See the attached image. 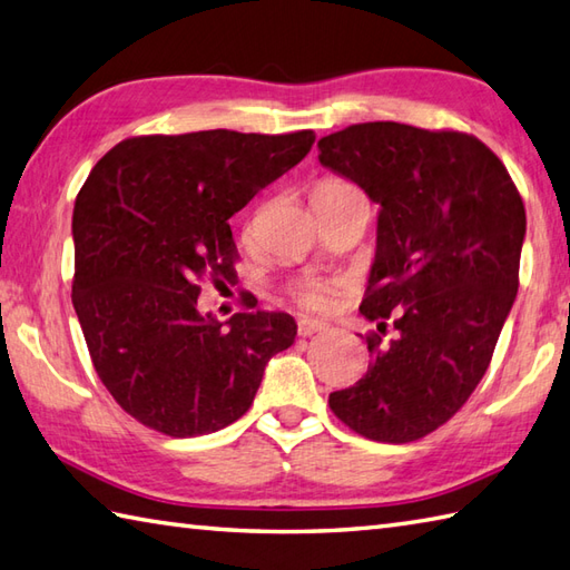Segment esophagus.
<instances>
[{"label": "esophagus", "instance_id": "obj_1", "mask_svg": "<svg viewBox=\"0 0 570 570\" xmlns=\"http://www.w3.org/2000/svg\"><path fill=\"white\" fill-rule=\"evenodd\" d=\"M323 331H328V323H323V321H316V318H298V335L301 337H311V335H316V333H323Z\"/></svg>", "mask_w": 570, "mask_h": 570}]
</instances>
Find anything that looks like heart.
Segmentation results:
<instances>
[{"instance_id": "1", "label": "heart", "mask_w": 570, "mask_h": 570, "mask_svg": "<svg viewBox=\"0 0 570 570\" xmlns=\"http://www.w3.org/2000/svg\"><path fill=\"white\" fill-rule=\"evenodd\" d=\"M337 186H347V184H341V180H321L316 188H337ZM294 294L301 304L308 308H316V311L328 308V304H331V286H325L321 282L301 284Z\"/></svg>"}]
</instances>
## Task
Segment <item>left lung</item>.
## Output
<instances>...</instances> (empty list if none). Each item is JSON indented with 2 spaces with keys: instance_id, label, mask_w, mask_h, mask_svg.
I'll list each match as a JSON object with an SVG mask.
<instances>
[{
  "instance_id": "1",
  "label": "left lung",
  "mask_w": 570,
  "mask_h": 570,
  "mask_svg": "<svg viewBox=\"0 0 570 570\" xmlns=\"http://www.w3.org/2000/svg\"><path fill=\"white\" fill-rule=\"evenodd\" d=\"M318 151L380 205L360 313L382 333L394 325L390 343L367 337V374L328 404L365 439L416 441L488 372L517 298L522 196L498 156L463 131L365 122L323 137Z\"/></svg>"
}]
</instances>
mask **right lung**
<instances>
[{
	"mask_svg": "<svg viewBox=\"0 0 570 570\" xmlns=\"http://www.w3.org/2000/svg\"><path fill=\"white\" fill-rule=\"evenodd\" d=\"M311 129H229L119 141L72 210V306L107 392L144 426L176 439L220 431L294 345L288 313L198 308L200 278H233L229 217L311 151Z\"/></svg>",
	"mask_w": 570,
	"mask_h": 570,
	"instance_id": "right-lung-1",
	"label": "right lung"
}]
</instances>
